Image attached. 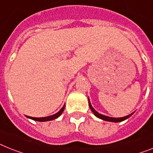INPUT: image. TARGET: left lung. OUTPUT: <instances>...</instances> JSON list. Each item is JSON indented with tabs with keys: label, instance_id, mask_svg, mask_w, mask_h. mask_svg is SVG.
<instances>
[{
	"label": "left lung",
	"instance_id": "obj_1",
	"mask_svg": "<svg viewBox=\"0 0 153 153\" xmlns=\"http://www.w3.org/2000/svg\"><path fill=\"white\" fill-rule=\"evenodd\" d=\"M89 106H90L91 109V111L93 112V113H94L95 116H96L97 117H98V118H100V119L103 120H105V121H109V122H121V121L123 120H127V118H129L130 117H131V115L133 114V113H131V114L128 115V116H126V117H120V118H113V117H107V116H104V115L102 114H100V113H98L97 111H95L94 109V108L91 106V102L90 101H89Z\"/></svg>",
	"mask_w": 153,
	"mask_h": 153
}]
</instances>
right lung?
<instances>
[{
  "instance_id": "obj_1",
  "label": "right lung",
  "mask_w": 153,
  "mask_h": 153,
  "mask_svg": "<svg viewBox=\"0 0 153 153\" xmlns=\"http://www.w3.org/2000/svg\"><path fill=\"white\" fill-rule=\"evenodd\" d=\"M64 108H65V105H63L62 108L60 109V110L58 112L55 114L52 115V116H50V117H40V118H36V117H27L28 118H30V119L33 120H36V121H40V122H43V121H48V120H55L56 118L60 116V115L62 113V112L64 111Z\"/></svg>"
}]
</instances>
